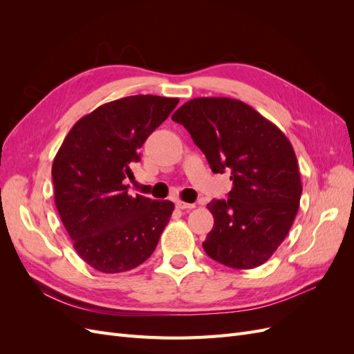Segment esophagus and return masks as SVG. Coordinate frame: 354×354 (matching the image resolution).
<instances>
[{"instance_id": "esophagus-1", "label": "esophagus", "mask_w": 354, "mask_h": 354, "mask_svg": "<svg viewBox=\"0 0 354 354\" xmlns=\"http://www.w3.org/2000/svg\"><path fill=\"white\" fill-rule=\"evenodd\" d=\"M176 207L178 209H194L195 208V203H187L183 201H176Z\"/></svg>"}]
</instances>
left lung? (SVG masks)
I'll list each match as a JSON object with an SVG mask.
<instances>
[{
    "instance_id": "left-lung-1",
    "label": "left lung",
    "mask_w": 354,
    "mask_h": 354,
    "mask_svg": "<svg viewBox=\"0 0 354 354\" xmlns=\"http://www.w3.org/2000/svg\"><path fill=\"white\" fill-rule=\"evenodd\" d=\"M171 120L183 125L212 173L230 171L229 199L209 202L214 226L203 250L232 269H254L270 259L295 220L301 198L297 156L286 136L250 104L198 97Z\"/></svg>"
}]
</instances>
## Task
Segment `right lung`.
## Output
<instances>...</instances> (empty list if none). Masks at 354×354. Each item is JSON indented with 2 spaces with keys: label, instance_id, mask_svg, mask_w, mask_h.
Here are the masks:
<instances>
[{
  "label": "right lung",
  "instance_id": "obj_1",
  "mask_svg": "<svg viewBox=\"0 0 354 354\" xmlns=\"http://www.w3.org/2000/svg\"><path fill=\"white\" fill-rule=\"evenodd\" d=\"M178 99L130 95L82 116L53 160L55 202L73 248L93 269L121 273L155 251L174 203L128 195L138 149Z\"/></svg>",
  "mask_w": 354,
  "mask_h": 354
}]
</instances>
